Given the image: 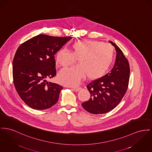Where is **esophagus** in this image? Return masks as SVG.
Listing matches in <instances>:
<instances>
[{
	"instance_id": "obj_1",
	"label": "esophagus",
	"mask_w": 152,
	"mask_h": 152,
	"mask_svg": "<svg viewBox=\"0 0 152 152\" xmlns=\"http://www.w3.org/2000/svg\"><path fill=\"white\" fill-rule=\"evenodd\" d=\"M81 89H82V88L80 87V86H79V87H77V88H73V90L75 91H79L80 90H81Z\"/></svg>"
}]
</instances>
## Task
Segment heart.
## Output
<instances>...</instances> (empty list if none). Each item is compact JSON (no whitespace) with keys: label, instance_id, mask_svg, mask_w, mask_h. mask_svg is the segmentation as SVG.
I'll use <instances>...</instances> for the list:
<instances>
[{"label":"heart","instance_id":"obj_1","mask_svg":"<svg viewBox=\"0 0 152 152\" xmlns=\"http://www.w3.org/2000/svg\"><path fill=\"white\" fill-rule=\"evenodd\" d=\"M72 52L61 49L56 55L58 66L68 67L79 59V65L61 70L58 80L68 86L78 85L87 75L91 80L102 77L108 71L113 61L114 49L110 44L98 41L84 40L75 42Z\"/></svg>","mask_w":152,"mask_h":152}]
</instances>
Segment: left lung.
I'll list each match as a JSON object with an SVG mask.
<instances>
[{"label":"left lung","mask_w":152,"mask_h":152,"mask_svg":"<svg viewBox=\"0 0 152 152\" xmlns=\"http://www.w3.org/2000/svg\"><path fill=\"white\" fill-rule=\"evenodd\" d=\"M109 42L116 51L115 65L110 72L87 85L91 98L81 104L86 111L93 114L105 113L114 109L121 101L129 86V61L114 42Z\"/></svg>","instance_id":"1"}]
</instances>
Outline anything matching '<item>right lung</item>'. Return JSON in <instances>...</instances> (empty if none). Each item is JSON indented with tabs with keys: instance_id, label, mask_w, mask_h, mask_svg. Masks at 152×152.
<instances>
[{
	"instance_id": "add662e5",
	"label": "right lung",
	"mask_w": 152,
	"mask_h": 152,
	"mask_svg": "<svg viewBox=\"0 0 152 152\" xmlns=\"http://www.w3.org/2000/svg\"><path fill=\"white\" fill-rule=\"evenodd\" d=\"M71 37L39 34L21 44L12 62L13 82L29 107L44 110L56 104L63 87L47 79L56 74L55 55Z\"/></svg>"
}]
</instances>
